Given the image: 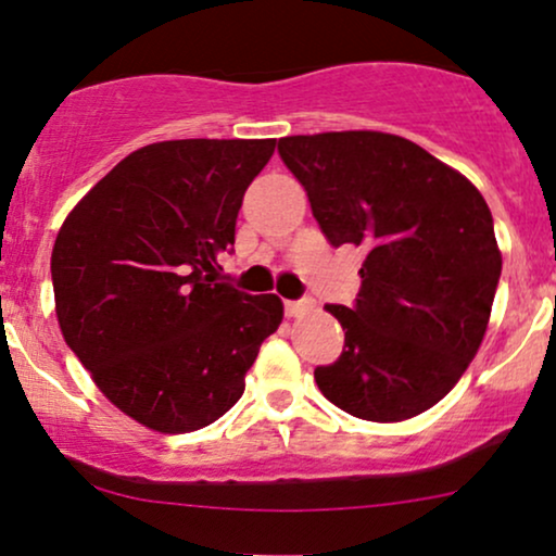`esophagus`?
Segmentation results:
<instances>
[{
	"instance_id": "esophagus-1",
	"label": "esophagus",
	"mask_w": 556,
	"mask_h": 556,
	"mask_svg": "<svg viewBox=\"0 0 556 556\" xmlns=\"http://www.w3.org/2000/svg\"><path fill=\"white\" fill-rule=\"evenodd\" d=\"M307 307H311V302H307V300H287L285 302L287 318H298V315L305 313Z\"/></svg>"
}]
</instances>
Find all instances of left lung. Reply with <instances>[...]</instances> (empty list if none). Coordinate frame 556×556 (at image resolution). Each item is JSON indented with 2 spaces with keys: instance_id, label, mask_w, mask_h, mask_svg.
<instances>
[{
  "instance_id": "8db88e82",
  "label": "left lung",
  "mask_w": 556,
  "mask_h": 556,
  "mask_svg": "<svg viewBox=\"0 0 556 556\" xmlns=\"http://www.w3.org/2000/svg\"><path fill=\"white\" fill-rule=\"evenodd\" d=\"M330 245L364 251L346 330L315 382L349 416L395 424L428 410L480 349L501 279L493 215L472 181L413 140L377 130L279 138Z\"/></svg>"
}]
</instances>
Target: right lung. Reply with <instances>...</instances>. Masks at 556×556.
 Returning <instances> with one entry per match:
<instances>
[{
	"instance_id": "add662e5",
	"label": "right lung",
	"mask_w": 556,
	"mask_h": 556,
	"mask_svg": "<svg viewBox=\"0 0 556 556\" xmlns=\"http://www.w3.org/2000/svg\"><path fill=\"white\" fill-rule=\"evenodd\" d=\"M277 140H164L125 156L55 238V315L68 349L125 416L205 428L243 395L282 323L277 294L217 282L243 194Z\"/></svg>"
}]
</instances>
